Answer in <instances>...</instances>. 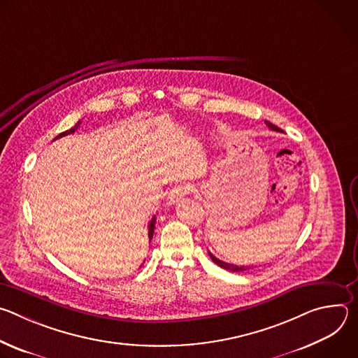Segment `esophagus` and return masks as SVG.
<instances>
[{
  "instance_id": "34e87169",
  "label": "esophagus",
  "mask_w": 358,
  "mask_h": 358,
  "mask_svg": "<svg viewBox=\"0 0 358 358\" xmlns=\"http://www.w3.org/2000/svg\"><path fill=\"white\" fill-rule=\"evenodd\" d=\"M192 191V185L189 184H180V185H176L170 192H169V196H167V203L169 206H173V203L181 201L187 194H189Z\"/></svg>"
}]
</instances>
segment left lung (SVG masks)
Wrapping results in <instances>:
<instances>
[{
  "mask_svg": "<svg viewBox=\"0 0 358 358\" xmlns=\"http://www.w3.org/2000/svg\"><path fill=\"white\" fill-rule=\"evenodd\" d=\"M266 123V126L271 129V130H275V131H282L279 127H276L275 124H272L271 122H265ZM208 255H210V258L213 259V262L214 264H217L220 268H224V269H227V271H229V272H245V271H249V269H252L250 266H236V265H231V264H227V262H222V261H220L218 258H215L214 255L208 250Z\"/></svg>",
  "mask_w": 358,
  "mask_h": 358,
  "instance_id": "left-lung-1",
  "label": "left lung"
}]
</instances>
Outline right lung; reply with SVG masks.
<instances>
[{
    "mask_svg": "<svg viewBox=\"0 0 358 358\" xmlns=\"http://www.w3.org/2000/svg\"><path fill=\"white\" fill-rule=\"evenodd\" d=\"M79 124H80V120L75 124V127H72V129H69V130H66V131L61 133L59 136H57V137H55V140H57V138H59V137L68 136V134H71V133H75V130L79 127ZM155 227H156V217H152V218H151V221H150V224H148V239H150V241H151V238H152V234H155Z\"/></svg>",
    "mask_w": 358,
    "mask_h": 358,
    "instance_id": "right-lung-1",
    "label": "right lung"
}]
</instances>
